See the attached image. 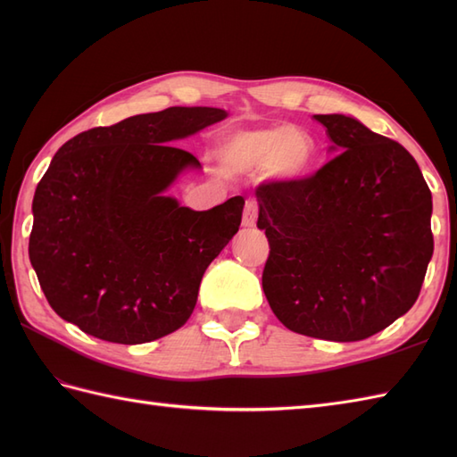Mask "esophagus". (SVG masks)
<instances>
[{"mask_svg": "<svg viewBox=\"0 0 457 457\" xmlns=\"http://www.w3.org/2000/svg\"><path fill=\"white\" fill-rule=\"evenodd\" d=\"M257 221V202L255 200H247L245 210H244V226L245 228H253Z\"/></svg>", "mask_w": 457, "mask_h": 457, "instance_id": "1", "label": "esophagus"}]
</instances>
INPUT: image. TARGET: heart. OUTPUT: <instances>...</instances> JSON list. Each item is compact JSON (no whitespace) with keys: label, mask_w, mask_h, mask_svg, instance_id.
<instances>
[{"label":"heart","mask_w":457,"mask_h":457,"mask_svg":"<svg viewBox=\"0 0 457 457\" xmlns=\"http://www.w3.org/2000/svg\"><path fill=\"white\" fill-rule=\"evenodd\" d=\"M218 154L229 174L265 169L278 179H298L312 167L316 145L295 128L249 129L223 139Z\"/></svg>","instance_id":"1"}]
</instances>
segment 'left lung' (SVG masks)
<instances>
[{
  "label": "left lung",
  "mask_w": 457,
  "mask_h": 457,
  "mask_svg": "<svg viewBox=\"0 0 457 457\" xmlns=\"http://www.w3.org/2000/svg\"><path fill=\"white\" fill-rule=\"evenodd\" d=\"M336 157L312 177L261 182L263 290L296 334L359 342L409 312L432 259V194L401 143L339 113L314 115Z\"/></svg>",
  "instance_id": "obj_1"
}]
</instances>
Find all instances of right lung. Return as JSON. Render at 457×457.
<instances>
[{"label":"right lung","mask_w":457,"mask_h":457,"mask_svg":"<svg viewBox=\"0 0 457 457\" xmlns=\"http://www.w3.org/2000/svg\"><path fill=\"white\" fill-rule=\"evenodd\" d=\"M167 108L66 141L37 184L29 259L48 304L82 332L145 344L187 324L200 280L237 234L245 200L194 212L164 196L200 169L174 141L226 118Z\"/></svg>","instance_id":"right-lung-1"}]
</instances>
